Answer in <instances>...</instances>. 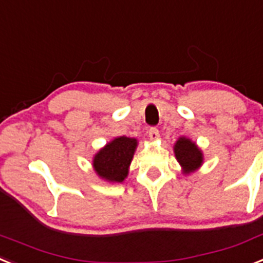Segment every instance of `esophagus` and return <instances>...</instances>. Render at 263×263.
I'll return each mask as SVG.
<instances>
[{"instance_id": "1", "label": "esophagus", "mask_w": 263, "mask_h": 263, "mask_svg": "<svg viewBox=\"0 0 263 263\" xmlns=\"http://www.w3.org/2000/svg\"><path fill=\"white\" fill-rule=\"evenodd\" d=\"M147 134H149V137L152 138V140H157V138L159 137V130L157 129L156 126L150 127L149 132H147Z\"/></svg>"}]
</instances>
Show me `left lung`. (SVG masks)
<instances>
[{
  "instance_id": "obj_1",
  "label": "left lung",
  "mask_w": 263,
  "mask_h": 263,
  "mask_svg": "<svg viewBox=\"0 0 263 263\" xmlns=\"http://www.w3.org/2000/svg\"><path fill=\"white\" fill-rule=\"evenodd\" d=\"M174 153H176L177 159L183 167L185 173L193 172L201 166V150L196 146V143L192 142L187 138H179L177 141L176 146H174Z\"/></svg>"
}]
</instances>
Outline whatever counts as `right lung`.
I'll return each mask as SVG.
<instances>
[{"instance_id":"right-lung-1","label":"right lung","mask_w":263,"mask_h":263,"mask_svg":"<svg viewBox=\"0 0 263 263\" xmlns=\"http://www.w3.org/2000/svg\"><path fill=\"white\" fill-rule=\"evenodd\" d=\"M137 140L118 137L101 149L94 157L93 165L97 174L110 182H122L129 172Z\"/></svg>"}]
</instances>
